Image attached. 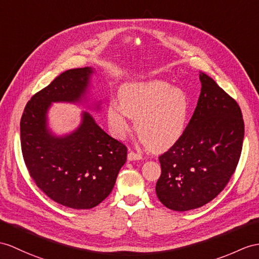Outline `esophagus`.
<instances>
[{
  "mask_svg": "<svg viewBox=\"0 0 259 259\" xmlns=\"http://www.w3.org/2000/svg\"><path fill=\"white\" fill-rule=\"evenodd\" d=\"M142 158H143V157H142L141 154H137V153H135V151H133V150H131L130 153H128V155H127V159H128L130 161L140 160V159H142Z\"/></svg>",
  "mask_w": 259,
  "mask_h": 259,
  "instance_id": "esophagus-1",
  "label": "esophagus"
}]
</instances>
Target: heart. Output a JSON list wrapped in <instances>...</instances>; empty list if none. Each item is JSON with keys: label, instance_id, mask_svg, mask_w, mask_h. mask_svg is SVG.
Returning a JSON list of instances; mask_svg holds the SVG:
<instances>
[{"label": "heart", "instance_id": "obj_1", "mask_svg": "<svg viewBox=\"0 0 259 259\" xmlns=\"http://www.w3.org/2000/svg\"><path fill=\"white\" fill-rule=\"evenodd\" d=\"M191 102L185 91L174 89L167 82L151 80L131 82L119 90V102L108 105V121L116 137L130 130V117L146 146L165 150L177 143L186 132Z\"/></svg>", "mask_w": 259, "mask_h": 259}]
</instances>
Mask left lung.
Returning <instances> with one entry per match:
<instances>
[{
	"mask_svg": "<svg viewBox=\"0 0 259 259\" xmlns=\"http://www.w3.org/2000/svg\"><path fill=\"white\" fill-rule=\"evenodd\" d=\"M201 93L186 132L159 156L160 202L174 211L209 203L223 190L241 157L244 121L236 101L201 72Z\"/></svg>",
	"mask_w": 259,
	"mask_h": 259,
	"instance_id": "obj_1",
	"label": "left lung"
}]
</instances>
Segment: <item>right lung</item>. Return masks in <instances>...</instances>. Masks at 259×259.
Here are the masks:
<instances>
[{
  "instance_id": "add662e5",
  "label": "right lung",
  "mask_w": 259,
  "mask_h": 259,
  "mask_svg": "<svg viewBox=\"0 0 259 259\" xmlns=\"http://www.w3.org/2000/svg\"><path fill=\"white\" fill-rule=\"evenodd\" d=\"M70 69L34 94L21 118L23 158L36 186L55 202L72 209L97 206L111 193L127 148L100 127L88 112L73 133L64 137L47 128L53 102H79L92 73Z\"/></svg>"
}]
</instances>
